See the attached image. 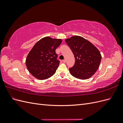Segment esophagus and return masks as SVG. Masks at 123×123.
<instances>
[{
	"label": "esophagus",
	"mask_w": 123,
	"mask_h": 123,
	"mask_svg": "<svg viewBox=\"0 0 123 123\" xmlns=\"http://www.w3.org/2000/svg\"><path fill=\"white\" fill-rule=\"evenodd\" d=\"M62 62H63L65 63L66 62V59H64V60H62Z\"/></svg>",
	"instance_id": "34e87169"
}]
</instances>
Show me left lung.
I'll return each mask as SVG.
<instances>
[{"instance_id": "left-lung-1", "label": "left lung", "mask_w": 123, "mask_h": 123, "mask_svg": "<svg viewBox=\"0 0 123 123\" xmlns=\"http://www.w3.org/2000/svg\"><path fill=\"white\" fill-rule=\"evenodd\" d=\"M75 59V64L69 68L71 75L77 79L86 80L91 77L99 67L101 54L93 44L80 36L65 40Z\"/></svg>"}]
</instances>
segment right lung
I'll return each instance as SVG.
<instances>
[{
	"label": "right lung",
	"instance_id": "1",
	"mask_svg": "<svg viewBox=\"0 0 123 123\" xmlns=\"http://www.w3.org/2000/svg\"><path fill=\"white\" fill-rule=\"evenodd\" d=\"M61 39L46 37L39 40L30 51L26 58L29 71L36 79H48L55 73L59 64L55 50L60 46Z\"/></svg>",
	"mask_w": 123,
	"mask_h": 123
}]
</instances>
